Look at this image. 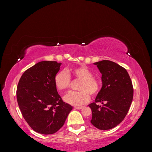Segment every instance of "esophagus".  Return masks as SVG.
<instances>
[{
    "instance_id": "esophagus-1",
    "label": "esophagus",
    "mask_w": 152,
    "mask_h": 152,
    "mask_svg": "<svg viewBox=\"0 0 152 152\" xmlns=\"http://www.w3.org/2000/svg\"><path fill=\"white\" fill-rule=\"evenodd\" d=\"M75 108L77 109V110H81V109L83 108V107H75Z\"/></svg>"
}]
</instances>
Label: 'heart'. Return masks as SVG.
I'll return each mask as SVG.
<instances>
[{"label":"heart","mask_w":152,"mask_h":152,"mask_svg":"<svg viewBox=\"0 0 152 152\" xmlns=\"http://www.w3.org/2000/svg\"><path fill=\"white\" fill-rule=\"evenodd\" d=\"M67 72L76 79L81 80L79 86V92H70L63 97L65 102L75 107H79L89 102L91 95L97 94L100 88L98 79L93 77L92 72L85 65L71 68ZM70 77L64 71L59 72L54 77V83L58 90L67 89L70 85ZM89 93L88 94V93Z\"/></svg>","instance_id":"b5f03b06"}]
</instances>
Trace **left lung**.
Here are the masks:
<instances>
[{"instance_id":"8db88e82","label":"left lung","mask_w":152,"mask_h":152,"mask_svg":"<svg viewBox=\"0 0 152 152\" xmlns=\"http://www.w3.org/2000/svg\"><path fill=\"white\" fill-rule=\"evenodd\" d=\"M94 65L102 73V87L95 102L89 104L92 110L91 122L100 130L111 129L124 120L129 110L133 98L132 84L127 70L116 63L103 60Z\"/></svg>"}]
</instances>
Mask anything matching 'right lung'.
Segmentation results:
<instances>
[{"instance_id": "1", "label": "right lung", "mask_w": 152, "mask_h": 152, "mask_svg": "<svg viewBox=\"0 0 152 152\" xmlns=\"http://www.w3.org/2000/svg\"><path fill=\"white\" fill-rule=\"evenodd\" d=\"M61 65L57 61L39 62L26 70L18 82L16 97L22 115L40 134L56 132L73 108L63 102L54 83Z\"/></svg>"}]
</instances>
